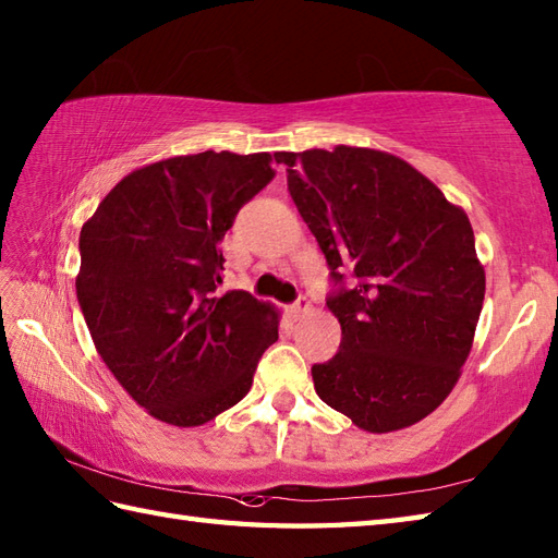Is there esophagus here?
<instances>
[{
    "label": "esophagus",
    "mask_w": 558,
    "mask_h": 558,
    "mask_svg": "<svg viewBox=\"0 0 558 558\" xmlns=\"http://www.w3.org/2000/svg\"><path fill=\"white\" fill-rule=\"evenodd\" d=\"M310 306H312L310 300H306L304 294H300V298L290 304V312H292V316H302V314L310 312Z\"/></svg>",
    "instance_id": "1"
}]
</instances>
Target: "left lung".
Here are the masks:
<instances>
[{"label": "left lung", "mask_w": 558, "mask_h": 558, "mask_svg": "<svg viewBox=\"0 0 558 558\" xmlns=\"http://www.w3.org/2000/svg\"><path fill=\"white\" fill-rule=\"evenodd\" d=\"M276 160L288 165V192L326 256V304L342 328L336 357L312 366L318 398L374 434L424 420L453 390L484 302L465 210L381 150Z\"/></svg>", "instance_id": "obj_1"}]
</instances>
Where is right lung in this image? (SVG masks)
<instances>
[{
	"label": "right lung",
	"mask_w": 558,
	"mask_h": 558,
	"mask_svg": "<svg viewBox=\"0 0 558 558\" xmlns=\"http://www.w3.org/2000/svg\"><path fill=\"white\" fill-rule=\"evenodd\" d=\"M268 153L206 150L141 168L81 228L76 298L98 354L153 417L206 424L252 388L278 314L218 294L220 242L276 170Z\"/></svg>",
	"instance_id": "obj_1"
}]
</instances>
